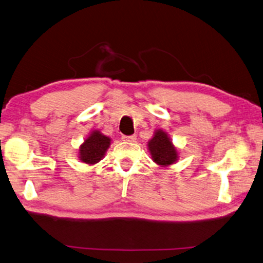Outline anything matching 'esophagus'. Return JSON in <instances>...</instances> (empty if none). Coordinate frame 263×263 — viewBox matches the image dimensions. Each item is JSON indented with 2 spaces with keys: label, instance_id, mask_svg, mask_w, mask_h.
Segmentation results:
<instances>
[{
  "label": "esophagus",
  "instance_id": "1",
  "mask_svg": "<svg viewBox=\"0 0 263 263\" xmlns=\"http://www.w3.org/2000/svg\"><path fill=\"white\" fill-rule=\"evenodd\" d=\"M122 139L126 142H136L137 136H135V135H133V136H123Z\"/></svg>",
  "mask_w": 263,
  "mask_h": 263
}]
</instances>
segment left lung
<instances>
[{"label": "left lung", "instance_id": "left-lung-1", "mask_svg": "<svg viewBox=\"0 0 263 263\" xmlns=\"http://www.w3.org/2000/svg\"><path fill=\"white\" fill-rule=\"evenodd\" d=\"M148 151L153 161L161 167L172 165L179 158L177 147L173 145L167 133L161 128L154 132L153 138L148 141Z\"/></svg>", "mask_w": 263, "mask_h": 263}]
</instances>
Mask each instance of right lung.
<instances>
[{"label":"right lung","instance_id":"right-lung-1","mask_svg":"<svg viewBox=\"0 0 263 263\" xmlns=\"http://www.w3.org/2000/svg\"><path fill=\"white\" fill-rule=\"evenodd\" d=\"M111 139L99 130H93L85 138L79 148V158L81 162L93 165L105 157L107 149L110 146Z\"/></svg>","mask_w":263,"mask_h":263}]
</instances>
